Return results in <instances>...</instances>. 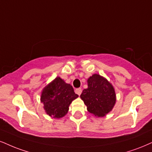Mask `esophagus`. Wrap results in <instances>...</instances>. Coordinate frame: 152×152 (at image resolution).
<instances>
[{
  "label": "esophagus",
  "instance_id": "34e87169",
  "mask_svg": "<svg viewBox=\"0 0 152 152\" xmlns=\"http://www.w3.org/2000/svg\"><path fill=\"white\" fill-rule=\"evenodd\" d=\"M82 90L81 88H77V89H75V93L79 95V96L82 94Z\"/></svg>",
  "mask_w": 152,
  "mask_h": 152
}]
</instances>
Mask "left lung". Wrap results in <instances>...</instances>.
<instances>
[{"label":"left lung","mask_w":152,"mask_h":152,"mask_svg":"<svg viewBox=\"0 0 152 152\" xmlns=\"http://www.w3.org/2000/svg\"><path fill=\"white\" fill-rule=\"evenodd\" d=\"M88 88L80 97L89 113L103 117L109 113L115 103V94L111 84L99 75L94 74L87 80Z\"/></svg>","instance_id":"obj_1"}]
</instances>
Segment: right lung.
<instances>
[{
    "label": "right lung",
    "mask_w": 152,
    "mask_h": 152,
    "mask_svg": "<svg viewBox=\"0 0 152 152\" xmlns=\"http://www.w3.org/2000/svg\"><path fill=\"white\" fill-rule=\"evenodd\" d=\"M78 95L75 93L73 87L61 78L56 77L51 83L44 88L41 96L46 113L50 117L60 118L63 117L69 110V106Z\"/></svg>",
    "instance_id": "obj_1"
}]
</instances>
